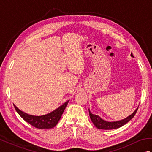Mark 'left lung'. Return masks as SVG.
Segmentation results:
<instances>
[{
    "mask_svg": "<svg viewBox=\"0 0 152 152\" xmlns=\"http://www.w3.org/2000/svg\"><path fill=\"white\" fill-rule=\"evenodd\" d=\"M131 56V57H134L132 53ZM138 108V107L135 110L133 114L130 115H129L128 117H127L126 118L118 121H112V122L106 121L104 120V119H102L101 118H100L99 115L93 114L92 113L90 112L89 109V116H90V118H91V120L92 121L93 124L95 125V126L96 128L99 129L111 130V129H115L121 127L123 125H124L125 124H127V122L129 121L131 119H133L134 115L136 114Z\"/></svg>",
    "mask_w": 152,
    "mask_h": 152,
    "instance_id": "8db88e82",
    "label": "left lung"
}]
</instances>
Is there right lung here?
<instances>
[{
  "instance_id": "1",
  "label": "right lung",
  "mask_w": 152,
  "mask_h": 152,
  "mask_svg": "<svg viewBox=\"0 0 152 152\" xmlns=\"http://www.w3.org/2000/svg\"><path fill=\"white\" fill-rule=\"evenodd\" d=\"M69 102V101H66L63 105L60 106L59 108L49 113V114L40 116L27 114L18 108L15 104H14V106L19 115L25 121L33 125V127L38 129H51L56 127L57 123L59 122Z\"/></svg>"
}]
</instances>
